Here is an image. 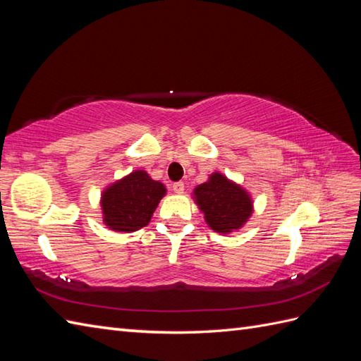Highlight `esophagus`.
<instances>
[{
  "instance_id": "esophagus-1",
  "label": "esophagus",
  "mask_w": 361,
  "mask_h": 361,
  "mask_svg": "<svg viewBox=\"0 0 361 361\" xmlns=\"http://www.w3.org/2000/svg\"><path fill=\"white\" fill-rule=\"evenodd\" d=\"M172 188H173V190H175L176 194H183V192H185V183H183V181L173 183Z\"/></svg>"
}]
</instances>
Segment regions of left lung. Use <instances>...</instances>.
Returning <instances> with one entry per match:
<instances>
[{
  "label": "left lung",
  "mask_w": 361,
  "mask_h": 361,
  "mask_svg": "<svg viewBox=\"0 0 361 361\" xmlns=\"http://www.w3.org/2000/svg\"><path fill=\"white\" fill-rule=\"evenodd\" d=\"M194 198L204 214L206 224L221 234L240 229L252 212V200L247 190L219 172L194 189Z\"/></svg>",
  "instance_id": "left-lung-1"
}]
</instances>
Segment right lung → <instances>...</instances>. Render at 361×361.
I'll return each mask as SVG.
<instances>
[{"mask_svg": "<svg viewBox=\"0 0 361 361\" xmlns=\"http://www.w3.org/2000/svg\"><path fill=\"white\" fill-rule=\"evenodd\" d=\"M164 195L163 183L152 180L147 172L135 171L104 190L101 198L104 224L113 231H137L149 225Z\"/></svg>", "mask_w": 361, "mask_h": 361, "instance_id": "1", "label": "right lung"}]
</instances>
